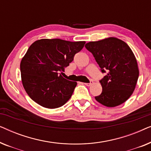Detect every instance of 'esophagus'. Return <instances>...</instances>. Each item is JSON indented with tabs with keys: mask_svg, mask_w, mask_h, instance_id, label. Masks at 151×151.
I'll use <instances>...</instances> for the list:
<instances>
[{
	"mask_svg": "<svg viewBox=\"0 0 151 151\" xmlns=\"http://www.w3.org/2000/svg\"><path fill=\"white\" fill-rule=\"evenodd\" d=\"M93 80H90L89 83H84V84H85V85H86V86H91L93 84Z\"/></svg>",
	"mask_w": 151,
	"mask_h": 151,
	"instance_id": "1",
	"label": "esophagus"
}]
</instances>
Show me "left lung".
<instances>
[{"label":"left lung","instance_id":"left-lung-1","mask_svg":"<svg viewBox=\"0 0 151 151\" xmlns=\"http://www.w3.org/2000/svg\"><path fill=\"white\" fill-rule=\"evenodd\" d=\"M86 49L92 53L106 76L100 80L102 92L95 98L104 106L114 107L130 98L139 77L137 63L133 51L124 41L116 38L89 42Z\"/></svg>","mask_w":151,"mask_h":151}]
</instances>
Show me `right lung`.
I'll list each match as a JSON object with an SVG mask.
<instances>
[{
  "label": "right lung",
  "instance_id": "right-lung-1",
  "mask_svg": "<svg viewBox=\"0 0 151 151\" xmlns=\"http://www.w3.org/2000/svg\"><path fill=\"white\" fill-rule=\"evenodd\" d=\"M84 44L55 38L41 39L31 45L20 63V73L22 85L32 100L45 108L56 109L69 100L77 83L64 78L60 72Z\"/></svg>",
  "mask_w": 151,
  "mask_h": 151
}]
</instances>
